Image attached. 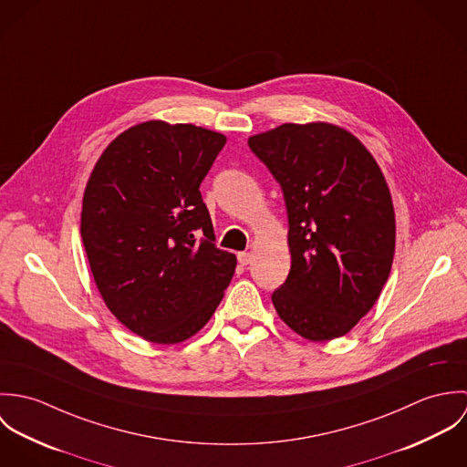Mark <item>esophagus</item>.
<instances>
[{
    "label": "esophagus",
    "instance_id": "34e87169",
    "mask_svg": "<svg viewBox=\"0 0 467 467\" xmlns=\"http://www.w3.org/2000/svg\"><path fill=\"white\" fill-rule=\"evenodd\" d=\"M252 257H254V255H252L250 252H239V254H237V261H239L241 266H248V265L252 263Z\"/></svg>",
    "mask_w": 467,
    "mask_h": 467
}]
</instances>
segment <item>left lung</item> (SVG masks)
Returning a JSON list of instances; mask_svg holds the SVG:
<instances>
[{
	"label": "left lung",
	"mask_w": 467,
	"mask_h": 467,
	"mask_svg": "<svg viewBox=\"0 0 467 467\" xmlns=\"http://www.w3.org/2000/svg\"><path fill=\"white\" fill-rule=\"evenodd\" d=\"M282 189L291 269L273 291L295 333L326 341L376 304L394 261L396 217L372 154L331 124H284L248 140Z\"/></svg>",
	"instance_id": "1"
}]
</instances>
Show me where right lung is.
I'll list each match as a JSON object with an SVG mask.
<instances>
[{
  "label": "right lung",
  "instance_id": "1",
  "mask_svg": "<svg viewBox=\"0 0 467 467\" xmlns=\"http://www.w3.org/2000/svg\"><path fill=\"white\" fill-rule=\"evenodd\" d=\"M226 138L143 122L119 134L86 185L80 235L109 311L152 343H180L210 320L237 259L215 246L200 185Z\"/></svg>",
  "mask_w": 467,
  "mask_h": 467
}]
</instances>
